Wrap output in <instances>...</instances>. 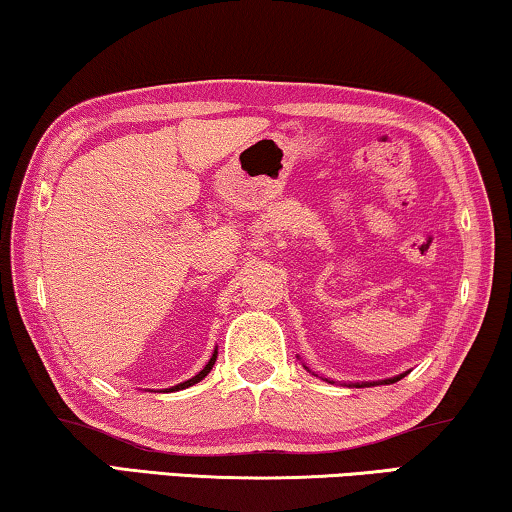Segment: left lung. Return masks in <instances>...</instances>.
Returning <instances> with one entry per match:
<instances>
[{
	"mask_svg": "<svg viewBox=\"0 0 512 512\" xmlns=\"http://www.w3.org/2000/svg\"><path fill=\"white\" fill-rule=\"evenodd\" d=\"M404 375H407V372H404ZM404 375H398V377H388V379H381V381H361V384H358L356 381V388H363V386H379V384H395V381H400Z\"/></svg>",
	"mask_w": 512,
	"mask_h": 512,
	"instance_id": "8db88e82",
	"label": "left lung"
}]
</instances>
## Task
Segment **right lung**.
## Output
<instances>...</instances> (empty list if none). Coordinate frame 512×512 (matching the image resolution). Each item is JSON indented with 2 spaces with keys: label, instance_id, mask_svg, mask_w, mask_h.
<instances>
[{
  "label": "right lung",
  "instance_id": "obj_1",
  "mask_svg": "<svg viewBox=\"0 0 512 512\" xmlns=\"http://www.w3.org/2000/svg\"><path fill=\"white\" fill-rule=\"evenodd\" d=\"M216 358H218V349H216V352H213V356L209 358V363L207 365H204V370H200V372H197V375L193 377V379H188V381H183V384H177V386H172L170 388V391H181V388H188V386H193V384H197V381H202L204 377H207L209 375V372H211V368H213V363H216Z\"/></svg>",
  "mask_w": 512,
  "mask_h": 512
}]
</instances>
